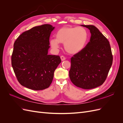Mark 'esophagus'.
<instances>
[{
  "instance_id": "34e87169",
  "label": "esophagus",
  "mask_w": 123,
  "mask_h": 123,
  "mask_svg": "<svg viewBox=\"0 0 123 123\" xmlns=\"http://www.w3.org/2000/svg\"><path fill=\"white\" fill-rule=\"evenodd\" d=\"M61 59L62 61H65V59H66V57L65 56H61Z\"/></svg>"
}]
</instances>
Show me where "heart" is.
Instances as JSON below:
<instances>
[{"mask_svg":"<svg viewBox=\"0 0 123 123\" xmlns=\"http://www.w3.org/2000/svg\"><path fill=\"white\" fill-rule=\"evenodd\" d=\"M55 38L50 39L52 48L58 50L59 43H64L65 50L72 54L82 51L87 44L89 38L87 30L82 27H65L59 29L56 33Z\"/></svg>","mask_w":123,"mask_h":123,"instance_id":"obj_1","label":"heart"}]
</instances>
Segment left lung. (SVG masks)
Instances as JSON below:
<instances>
[{
	"label": "left lung",
	"mask_w": 123,
	"mask_h": 123,
	"mask_svg": "<svg viewBox=\"0 0 123 123\" xmlns=\"http://www.w3.org/2000/svg\"><path fill=\"white\" fill-rule=\"evenodd\" d=\"M91 33L84 49L71 58L69 77L76 86L91 89L105 81L112 64L113 56L109 41L93 25H81Z\"/></svg>",
	"instance_id": "8db88e82"
}]
</instances>
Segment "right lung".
I'll return each mask as SVG.
<instances>
[{"label": "right lung", "mask_w": 123, "mask_h": 123, "mask_svg": "<svg viewBox=\"0 0 123 123\" xmlns=\"http://www.w3.org/2000/svg\"><path fill=\"white\" fill-rule=\"evenodd\" d=\"M52 25L44 24L23 32L14 43L11 62L22 86L34 90L49 87L61 62L59 56L48 55Z\"/></svg>", "instance_id": "right-lung-1"}]
</instances>
